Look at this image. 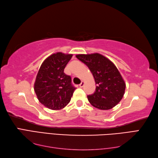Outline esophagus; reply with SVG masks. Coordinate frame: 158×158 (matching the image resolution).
Masks as SVG:
<instances>
[{"label": "esophagus", "instance_id": "esophagus-1", "mask_svg": "<svg viewBox=\"0 0 158 158\" xmlns=\"http://www.w3.org/2000/svg\"><path fill=\"white\" fill-rule=\"evenodd\" d=\"M84 85H85L84 81H81V83L79 84V87H80V88H83V87L84 86Z\"/></svg>", "mask_w": 158, "mask_h": 158}]
</instances>
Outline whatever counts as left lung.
Listing matches in <instances>:
<instances>
[{
  "mask_svg": "<svg viewBox=\"0 0 158 158\" xmlns=\"http://www.w3.org/2000/svg\"><path fill=\"white\" fill-rule=\"evenodd\" d=\"M76 57L88 66L97 85L95 92L88 96L89 103L100 110H109L116 106L125 93L126 83L115 65L98 53Z\"/></svg>",
  "mask_w": 158,
  "mask_h": 158,
  "instance_id": "1",
  "label": "left lung"
}]
</instances>
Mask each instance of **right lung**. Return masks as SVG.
Instances as JSON below:
<instances>
[{
  "label": "right lung",
  "instance_id": "1",
  "mask_svg": "<svg viewBox=\"0 0 158 158\" xmlns=\"http://www.w3.org/2000/svg\"><path fill=\"white\" fill-rule=\"evenodd\" d=\"M72 56L62 52L53 53L44 60L39 70L34 89L39 102L49 109L65 107L75 90L71 77L64 73Z\"/></svg>",
  "mask_w": 158,
  "mask_h": 158
}]
</instances>
